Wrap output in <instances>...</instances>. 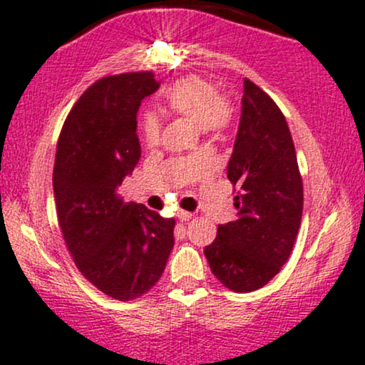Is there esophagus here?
I'll use <instances>...</instances> for the list:
<instances>
[{"instance_id": "34e87169", "label": "esophagus", "mask_w": 365, "mask_h": 365, "mask_svg": "<svg viewBox=\"0 0 365 365\" xmlns=\"http://www.w3.org/2000/svg\"><path fill=\"white\" fill-rule=\"evenodd\" d=\"M178 217L181 222H190L191 218H195V213H191V211H184V210H179L178 211Z\"/></svg>"}]
</instances>
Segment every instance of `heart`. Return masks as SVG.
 <instances>
[{
	"instance_id": "1",
	"label": "heart",
	"mask_w": 365,
	"mask_h": 365,
	"mask_svg": "<svg viewBox=\"0 0 365 365\" xmlns=\"http://www.w3.org/2000/svg\"><path fill=\"white\" fill-rule=\"evenodd\" d=\"M164 103L174 115L191 120L206 133H222L230 127L233 118V110L227 98L218 93L213 83L200 76H186L175 81L165 89ZM140 130L148 145L159 142L160 125L155 116H143Z\"/></svg>"
}]
</instances>
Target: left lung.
I'll use <instances>...</instances> for the list:
<instances>
[{"label": "left lung", "instance_id": "obj_1", "mask_svg": "<svg viewBox=\"0 0 365 365\" xmlns=\"http://www.w3.org/2000/svg\"><path fill=\"white\" fill-rule=\"evenodd\" d=\"M238 220L220 225L205 249L225 287L250 292L289 259L303 217V179L284 115L267 93L244 81L242 116L228 162Z\"/></svg>", "mask_w": 365, "mask_h": 365}]
</instances>
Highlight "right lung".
Segmentation results:
<instances>
[{
    "label": "right lung",
    "instance_id": "1",
    "mask_svg": "<svg viewBox=\"0 0 365 365\" xmlns=\"http://www.w3.org/2000/svg\"><path fill=\"white\" fill-rule=\"evenodd\" d=\"M157 88L150 71L96 81L69 111L57 142L52 181L66 247L79 272L120 301L150 291L174 247V218L116 195L140 159L137 111Z\"/></svg>",
    "mask_w": 365,
    "mask_h": 365
}]
</instances>
